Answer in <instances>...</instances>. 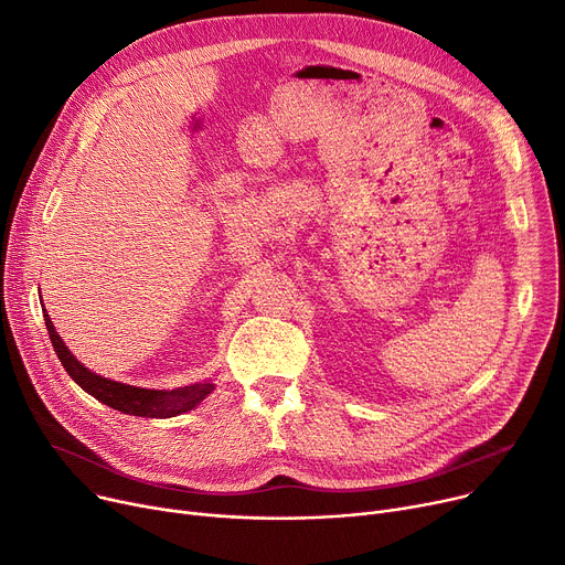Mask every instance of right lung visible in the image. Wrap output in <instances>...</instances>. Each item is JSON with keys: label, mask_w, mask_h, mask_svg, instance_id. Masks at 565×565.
<instances>
[{"label": "right lung", "mask_w": 565, "mask_h": 565, "mask_svg": "<svg viewBox=\"0 0 565 565\" xmlns=\"http://www.w3.org/2000/svg\"><path fill=\"white\" fill-rule=\"evenodd\" d=\"M45 328L54 345L56 358L62 360L66 373L86 394H92L100 403L124 414H135V417H148V419H169V417H175V414H183L196 407L207 394L213 392V382H199V384H190V387L171 390V392H156V390H139V387H132V384H121V382L100 377L88 369H84L73 358L71 350L64 345L62 337L56 334L47 313H45Z\"/></svg>", "instance_id": "add662e5"}]
</instances>
